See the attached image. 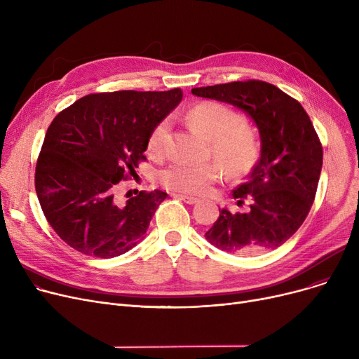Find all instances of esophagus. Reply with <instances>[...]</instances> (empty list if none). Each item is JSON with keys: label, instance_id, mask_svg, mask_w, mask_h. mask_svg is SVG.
I'll list each match as a JSON object with an SVG mask.
<instances>
[{"label": "esophagus", "instance_id": "esophagus-1", "mask_svg": "<svg viewBox=\"0 0 359 359\" xmlns=\"http://www.w3.org/2000/svg\"><path fill=\"white\" fill-rule=\"evenodd\" d=\"M173 196H175V198H179V199H182L183 202H186V203H189V205H194V203H198V202H199V199H198V198H194V196H187V195H180V194H175Z\"/></svg>", "mask_w": 359, "mask_h": 359}]
</instances>
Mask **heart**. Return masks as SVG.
Returning <instances> with one entry per match:
<instances>
[{
	"instance_id": "obj_1",
	"label": "heart",
	"mask_w": 359,
	"mask_h": 359,
	"mask_svg": "<svg viewBox=\"0 0 359 359\" xmlns=\"http://www.w3.org/2000/svg\"><path fill=\"white\" fill-rule=\"evenodd\" d=\"M237 113L218 102H201L186 111L184 121L210 140L211 154L218 163H175L161 173V183L170 191L202 195L222 177V168L230 177L248 175L260 156L257 132L246 122H238ZM168 122H160L148 138V153L160 157L164 153Z\"/></svg>"
}]
</instances>
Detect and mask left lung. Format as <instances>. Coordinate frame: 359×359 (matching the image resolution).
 Wrapping results in <instances>:
<instances>
[{"mask_svg": "<svg viewBox=\"0 0 359 359\" xmlns=\"http://www.w3.org/2000/svg\"><path fill=\"white\" fill-rule=\"evenodd\" d=\"M198 97L233 104L256 123L260 158L248 180L233 191L250 211L219 217L205 233L215 248L234 255H257L284 244L304 222L313 205L323 148L304 107L273 84L248 80L192 88Z\"/></svg>", "mask_w": 359, "mask_h": 359, "instance_id": "obj_1", "label": "left lung"}]
</instances>
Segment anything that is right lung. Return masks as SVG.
Listing matches in <instances>:
<instances>
[{"label": "right lung", "mask_w": 359, "mask_h": 359, "mask_svg": "<svg viewBox=\"0 0 359 359\" xmlns=\"http://www.w3.org/2000/svg\"><path fill=\"white\" fill-rule=\"evenodd\" d=\"M180 88L88 94L49 125L34 186L55 233L77 252L100 259L126 253L144 238L167 194L115 198L121 180L145 160L153 129L182 100Z\"/></svg>", "instance_id": "add662e5"}]
</instances>
